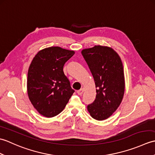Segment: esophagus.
I'll return each mask as SVG.
<instances>
[{
  "label": "esophagus",
  "instance_id": "34e87169",
  "mask_svg": "<svg viewBox=\"0 0 155 155\" xmlns=\"http://www.w3.org/2000/svg\"><path fill=\"white\" fill-rule=\"evenodd\" d=\"M84 88H81V89H80V90H78V91H77V93L78 94H82L83 93V92H84Z\"/></svg>",
  "mask_w": 155,
  "mask_h": 155
}]
</instances>
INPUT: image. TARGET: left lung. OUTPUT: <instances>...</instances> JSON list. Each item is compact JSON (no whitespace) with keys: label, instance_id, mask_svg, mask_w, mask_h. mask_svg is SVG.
I'll return each mask as SVG.
<instances>
[{"label":"left lung","instance_id":"1","mask_svg":"<svg viewBox=\"0 0 155 155\" xmlns=\"http://www.w3.org/2000/svg\"><path fill=\"white\" fill-rule=\"evenodd\" d=\"M96 85V98L88 104L91 116L98 120L107 119L119 107L124 93L123 63L113 48L94 46L81 52Z\"/></svg>","mask_w":155,"mask_h":155}]
</instances>
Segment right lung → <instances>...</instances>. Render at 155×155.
<instances>
[{
    "mask_svg": "<svg viewBox=\"0 0 155 155\" xmlns=\"http://www.w3.org/2000/svg\"><path fill=\"white\" fill-rule=\"evenodd\" d=\"M74 52L58 47L39 51L32 61L27 77L28 98L41 114L53 117L63 110L74 93L63 67Z\"/></svg>",
    "mask_w": 155,
    "mask_h": 155,
    "instance_id": "obj_1",
    "label": "right lung"
}]
</instances>
